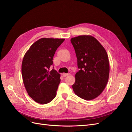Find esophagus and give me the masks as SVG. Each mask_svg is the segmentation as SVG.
<instances>
[{
  "label": "esophagus",
  "mask_w": 132,
  "mask_h": 132,
  "mask_svg": "<svg viewBox=\"0 0 132 132\" xmlns=\"http://www.w3.org/2000/svg\"><path fill=\"white\" fill-rule=\"evenodd\" d=\"M70 75V73H62V76L63 77H66V76H69Z\"/></svg>",
  "instance_id": "obj_1"
}]
</instances>
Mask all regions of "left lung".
I'll list each match as a JSON object with an SVG mask.
<instances>
[{
	"label": "left lung",
	"mask_w": 132,
	"mask_h": 132,
	"mask_svg": "<svg viewBox=\"0 0 132 132\" xmlns=\"http://www.w3.org/2000/svg\"><path fill=\"white\" fill-rule=\"evenodd\" d=\"M79 71L72 85L76 95L87 101L101 95L108 82L109 62L107 53L94 37L81 35L72 38Z\"/></svg>",
	"instance_id": "left-lung-1"
}]
</instances>
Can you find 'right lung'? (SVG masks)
I'll return each instance as SVG.
<instances>
[{
  "instance_id": "right-lung-1",
  "label": "right lung",
  "mask_w": 132,
  "mask_h": 132,
  "mask_svg": "<svg viewBox=\"0 0 132 132\" xmlns=\"http://www.w3.org/2000/svg\"><path fill=\"white\" fill-rule=\"evenodd\" d=\"M64 38H42L34 43L22 63L23 83L28 95L38 103L45 104L55 98L60 75L53 69V59Z\"/></svg>"
}]
</instances>
